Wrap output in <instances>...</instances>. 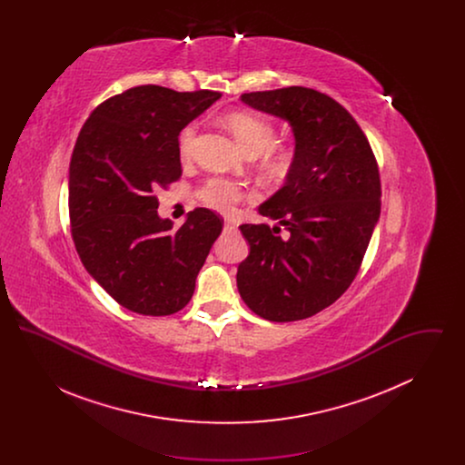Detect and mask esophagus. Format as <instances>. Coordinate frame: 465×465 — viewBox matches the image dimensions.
I'll return each instance as SVG.
<instances>
[{
  "label": "esophagus",
  "mask_w": 465,
  "mask_h": 465,
  "mask_svg": "<svg viewBox=\"0 0 465 465\" xmlns=\"http://www.w3.org/2000/svg\"><path fill=\"white\" fill-rule=\"evenodd\" d=\"M237 230V223L233 222L232 218L224 220V232H235Z\"/></svg>",
  "instance_id": "1"
}]
</instances>
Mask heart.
Returning <instances> with one entry per match:
<instances>
[{
	"label": "heart",
	"instance_id": "1",
	"mask_svg": "<svg viewBox=\"0 0 465 465\" xmlns=\"http://www.w3.org/2000/svg\"><path fill=\"white\" fill-rule=\"evenodd\" d=\"M224 125L233 134L247 155H260V171L270 181H284L291 176L298 163L296 144H273L277 137V127L272 120L249 111H232L223 116ZM197 135V125L186 124L177 135L179 153L188 155ZM243 199L241 184L213 177L199 190V200L209 209L230 213Z\"/></svg>",
	"mask_w": 465,
	"mask_h": 465
}]
</instances>
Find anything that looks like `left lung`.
I'll list each match as a JSON object with an SVG mask.
<instances>
[{
  "label": "left lung",
  "mask_w": 465,
  "mask_h": 465,
  "mask_svg": "<svg viewBox=\"0 0 465 465\" xmlns=\"http://www.w3.org/2000/svg\"><path fill=\"white\" fill-rule=\"evenodd\" d=\"M241 99L289 122L298 163L258 207L277 224H241L249 256L237 288L266 321L307 319L334 303L359 272L380 218L378 163L352 114L322 92L288 87ZM281 227L286 236L278 235Z\"/></svg>",
  "instance_id": "obj_1"
}]
</instances>
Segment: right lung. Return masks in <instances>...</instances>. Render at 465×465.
Returning a JSON list of instances; mask_svg holds the SVG:
<instances>
[{"mask_svg":"<svg viewBox=\"0 0 465 465\" xmlns=\"http://www.w3.org/2000/svg\"><path fill=\"white\" fill-rule=\"evenodd\" d=\"M220 92L141 85L90 113L69 163V222L95 282L127 310L171 315L192 300L223 220L199 207L173 230L156 213L158 188L181 176L179 131Z\"/></svg>","mask_w":465,"mask_h":465,"instance_id":"add662e5","label":"right lung"}]
</instances>
